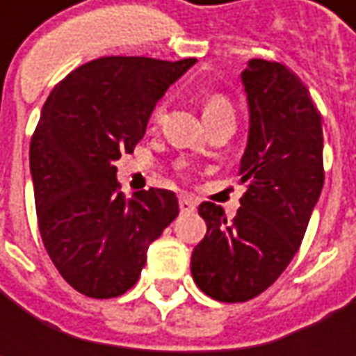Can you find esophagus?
Instances as JSON below:
<instances>
[{"label": "esophagus", "mask_w": 356, "mask_h": 356, "mask_svg": "<svg viewBox=\"0 0 356 356\" xmlns=\"http://www.w3.org/2000/svg\"><path fill=\"white\" fill-rule=\"evenodd\" d=\"M178 204H180V212L182 213L194 212V210H196V206H198V202L192 198V196H180Z\"/></svg>", "instance_id": "34e87169"}]
</instances>
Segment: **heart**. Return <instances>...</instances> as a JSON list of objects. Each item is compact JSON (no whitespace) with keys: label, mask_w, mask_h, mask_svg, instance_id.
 Segmentation results:
<instances>
[{"label":"heart","mask_w":356,"mask_h":356,"mask_svg":"<svg viewBox=\"0 0 356 356\" xmlns=\"http://www.w3.org/2000/svg\"><path fill=\"white\" fill-rule=\"evenodd\" d=\"M202 115L204 118L220 117V115H232V104L227 103L226 97L222 95H212L204 101L202 106ZM164 117V104H158L156 108L152 111V124H160V120Z\"/></svg>","instance_id":"obj_1"}]
</instances>
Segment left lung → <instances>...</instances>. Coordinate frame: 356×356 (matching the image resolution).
<instances>
[{
    "label": "left lung",
    "mask_w": 356,
    "mask_h": 356,
    "mask_svg": "<svg viewBox=\"0 0 356 356\" xmlns=\"http://www.w3.org/2000/svg\"><path fill=\"white\" fill-rule=\"evenodd\" d=\"M250 130L239 160L234 222L222 206L204 202L208 232L192 252V277L224 303L266 291L291 264L323 190L321 115L305 85L285 65L250 59L241 73Z\"/></svg>",
    "instance_id": "left-lung-1"
}]
</instances>
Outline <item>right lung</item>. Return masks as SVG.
I'll return each instance as SVG.
<instances>
[{
    "label": "right lung",
    "instance_id": "right-lung-1",
    "mask_svg": "<svg viewBox=\"0 0 356 356\" xmlns=\"http://www.w3.org/2000/svg\"><path fill=\"white\" fill-rule=\"evenodd\" d=\"M196 63L103 57L51 90L29 146L39 232L79 293L111 299L138 281L150 243L178 216L170 190L127 202L115 160L143 140L156 103Z\"/></svg>",
    "mask_w": 356,
    "mask_h": 356
}]
</instances>
